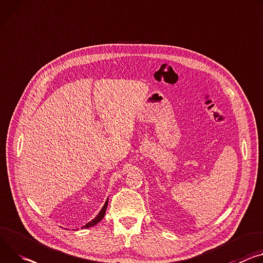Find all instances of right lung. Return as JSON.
<instances>
[{
	"instance_id": "right-lung-1",
	"label": "right lung",
	"mask_w": 263,
	"mask_h": 263,
	"mask_svg": "<svg viewBox=\"0 0 263 263\" xmlns=\"http://www.w3.org/2000/svg\"><path fill=\"white\" fill-rule=\"evenodd\" d=\"M107 206H108V199L106 200V202H105V204H104V206L102 208V210L100 211V213H99V215H97V217H94L90 222H88L87 224H85L84 227H82V228H86V229H88V228H91V227H93V226H95V224H98L103 218H104V216H105V213H106V210H107Z\"/></svg>"
}]
</instances>
